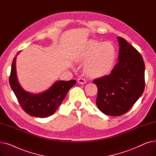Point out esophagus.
<instances>
[{"mask_svg":"<svg viewBox=\"0 0 156 156\" xmlns=\"http://www.w3.org/2000/svg\"><path fill=\"white\" fill-rule=\"evenodd\" d=\"M78 82L80 84H84L87 82V81L85 80V78H82V77H80L78 79Z\"/></svg>","mask_w":156,"mask_h":156,"instance_id":"1","label":"esophagus"}]
</instances>
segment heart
I'll list each match as a JSON object with an SVG mask.
<instances>
[{"instance_id": "b5f03b06", "label": "heart", "mask_w": 156, "mask_h": 156, "mask_svg": "<svg viewBox=\"0 0 156 156\" xmlns=\"http://www.w3.org/2000/svg\"><path fill=\"white\" fill-rule=\"evenodd\" d=\"M80 58L87 59L85 69L88 75L101 77L113 69L117 58L116 48L111 42L95 40L88 41L81 52Z\"/></svg>"}]
</instances>
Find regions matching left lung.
I'll list each match as a JSON object with an SVG mask.
<instances>
[{
  "label": "left lung",
  "instance_id": "8db88e82",
  "mask_svg": "<svg viewBox=\"0 0 156 156\" xmlns=\"http://www.w3.org/2000/svg\"><path fill=\"white\" fill-rule=\"evenodd\" d=\"M118 62L109 75L95 78L96 104L103 113L118 116L132 108L145 88V64L136 49L122 37Z\"/></svg>",
  "mask_w": 156,
  "mask_h": 156
}]
</instances>
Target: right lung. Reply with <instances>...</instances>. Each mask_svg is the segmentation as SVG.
Returning <instances> with one entry per match:
<instances>
[{
  "label": "right lung",
  "mask_w": 156,
  "mask_h": 156,
  "mask_svg": "<svg viewBox=\"0 0 156 156\" xmlns=\"http://www.w3.org/2000/svg\"><path fill=\"white\" fill-rule=\"evenodd\" d=\"M12 61L9 76V83L21 108L29 115L46 118L53 114L59 108L69 90L76 81H59L48 90L40 94H31L25 92L20 85L16 76V57Z\"/></svg>",
  "instance_id": "right-lung-1"
}]
</instances>
